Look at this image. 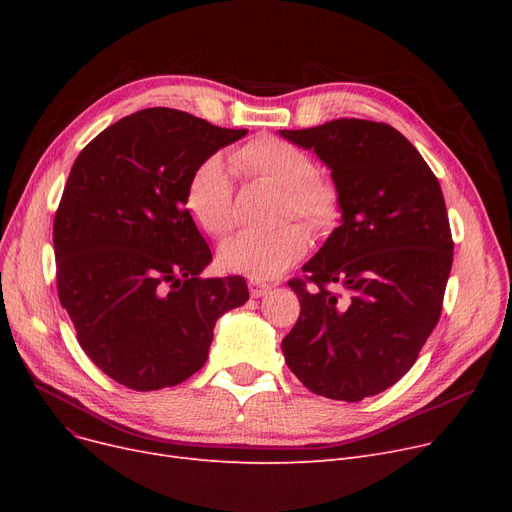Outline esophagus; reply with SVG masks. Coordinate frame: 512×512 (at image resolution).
Listing matches in <instances>:
<instances>
[{
    "mask_svg": "<svg viewBox=\"0 0 512 512\" xmlns=\"http://www.w3.org/2000/svg\"><path fill=\"white\" fill-rule=\"evenodd\" d=\"M249 292H251L253 299H261V297H265V294L272 292V286L265 284V282H259V280H251L249 282Z\"/></svg>",
    "mask_w": 512,
    "mask_h": 512,
    "instance_id": "obj_1",
    "label": "esophagus"
}]
</instances>
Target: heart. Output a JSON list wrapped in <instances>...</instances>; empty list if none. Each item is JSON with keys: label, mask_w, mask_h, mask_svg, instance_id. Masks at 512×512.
<instances>
[{"label": "heart", "mask_w": 512, "mask_h": 512, "mask_svg": "<svg viewBox=\"0 0 512 512\" xmlns=\"http://www.w3.org/2000/svg\"><path fill=\"white\" fill-rule=\"evenodd\" d=\"M245 174L282 188L284 213H297L317 232L334 226L340 213L336 184L313 170V159L301 147L261 134L232 155ZM186 209L209 236L226 234L232 224V182L218 157L205 159L186 186ZM309 249V230L301 222H286L272 230L242 232L220 251L228 272L253 280L278 278Z\"/></svg>", "instance_id": "1"}]
</instances>
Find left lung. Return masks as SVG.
<instances>
[{
	"instance_id": "left-lung-1",
	"label": "left lung",
	"mask_w": 512,
	"mask_h": 512,
	"mask_svg": "<svg viewBox=\"0 0 512 512\" xmlns=\"http://www.w3.org/2000/svg\"><path fill=\"white\" fill-rule=\"evenodd\" d=\"M280 134L332 170L342 209L305 276L288 280L301 315L284 359L311 392L357 402L394 386L440 319L454 249L442 188L390 124L340 118Z\"/></svg>"
}]
</instances>
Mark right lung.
<instances>
[{
    "label": "right lung",
    "instance_id": "1",
    "mask_svg": "<svg viewBox=\"0 0 512 512\" xmlns=\"http://www.w3.org/2000/svg\"><path fill=\"white\" fill-rule=\"evenodd\" d=\"M245 134L149 107L74 161L53 220L58 297L80 348L130 390L191 378L218 317L249 301L240 276H199L211 251L184 207L197 166Z\"/></svg>",
    "mask_w": 512,
    "mask_h": 512
}]
</instances>
